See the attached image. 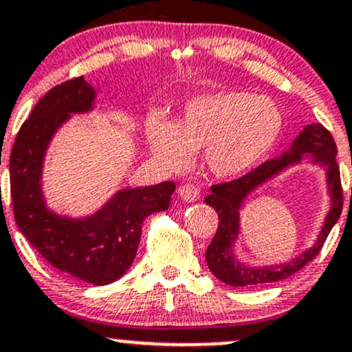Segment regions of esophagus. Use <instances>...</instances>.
Listing matches in <instances>:
<instances>
[{
    "label": "esophagus",
    "instance_id": "34e87169",
    "mask_svg": "<svg viewBox=\"0 0 352 352\" xmlns=\"http://www.w3.org/2000/svg\"><path fill=\"white\" fill-rule=\"evenodd\" d=\"M179 195L185 202H197L200 199V188L195 184H184L179 187Z\"/></svg>",
    "mask_w": 352,
    "mask_h": 352
}]
</instances>
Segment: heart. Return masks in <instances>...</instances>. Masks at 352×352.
<instances>
[{"instance_id": "b5f03b06", "label": "heart", "mask_w": 352, "mask_h": 352, "mask_svg": "<svg viewBox=\"0 0 352 352\" xmlns=\"http://www.w3.org/2000/svg\"><path fill=\"white\" fill-rule=\"evenodd\" d=\"M283 123L279 107L269 96L215 91L188 100L173 123L152 115L146 137L165 168L182 170L192 152L204 150V162L214 175L235 177L267 155Z\"/></svg>"}]
</instances>
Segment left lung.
Instances as JSON below:
<instances>
[{"label": "left lung", "mask_w": 352, "mask_h": 352, "mask_svg": "<svg viewBox=\"0 0 352 352\" xmlns=\"http://www.w3.org/2000/svg\"><path fill=\"white\" fill-rule=\"evenodd\" d=\"M304 155L312 156L315 163H322L328 172L331 210L324 221L318 241L311 250H308L289 265L268 266L267 268H249L248 266H244L233 257L232 252V245L238 234V208L245 197L254 188L267 182L284 168L294 163H300ZM336 155H338V146H336V142L329 130L320 125V123H312V125H307L299 133V137L296 138L294 144L284 155L270 158V160L264 162V164L250 170L245 175L232 180V182L212 185V192L210 195L206 197V204L215 208L219 215L217 232H215L206 252L207 265L212 270V274L222 280V283L235 285V287L262 285L277 283V280H283L285 277L292 276V274L302 269L304 265L309 264L312 258L318 256L331 229L338 222L339 215L342 212L341 173H339V165L336 162Z\"/></svg>", "instance_id": "obj_1"}]
</instances>
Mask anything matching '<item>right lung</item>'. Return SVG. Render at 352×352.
Instances as JSON below:
<instances>
[{
  "label": "right lung",
  "mask_w": 352,
  "mask_h": 352,
  "mask_svg": "<svg viewBox=\"0 0 352 352\" xmlns=\"http://www.w3.org/2000/svg\"><path fill=\"white\" fill-rule=\"evenodd\" d=\"M95 88L83 76L56 85L21 125L11 148V202L18 229L53 267L94 285L120 279L132 265L148 215L167 210L173 182L123 188L85 219L53 214L41 192L43 158L72 113L94 108Z\"/></svg>",
  "instance_id": "1"
}]
</instances>
